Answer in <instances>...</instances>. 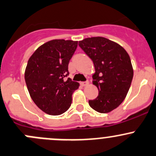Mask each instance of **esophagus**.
<instances>
[{
  "mask_svg": "<svg viewBox=\"0 0 156 156\" xmlns=\"http://www.w3.org/2000/svg\"><path fill=\"white\" fill-rule=\"evenodd\" d=\"M80 84H81V86H87L88 84H89V81H85V82H81V83H80Z\"/></svg>",
  "mask_w": 156,
  "mask_h": 156,
  "instance_id": "1",
  "label": "esophagus"
}]
</instances>
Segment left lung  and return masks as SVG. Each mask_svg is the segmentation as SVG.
I'll return each mask as SVG.
<instances>
[{
    "label": "left lung",
    "instance_id": "1",
    "mask_svg": "<svg viewBox=\"0 0 156 156\" xmlns=\"http://www.w3.org/2000/svg\"><path fill=\"white\" fill-rule=\"evenodd\" d=\"M79 45L95 66L92 83L98 95L89 100V105L99 113H108L123 102L130 87L133 70L130 56L122 46L104 37L86 38Z\"/></svg>",
    "mask_w": 156,
    "mask_h": 156
}]
</instances>
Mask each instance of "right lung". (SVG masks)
<instances>
[{
	"label": "right lung",
	"instance_id": "add662e5",
	"mask_svg": "<svg viewBox=\"0 0 156 156\" xmlns=\"http://www.w3.org/2000/svg\"><path fill=\"white\" fill-rule=\"evenodd\" d=\"M77 41L54 39L38 47L29 58L25 81L32 101L44 113L60 115L72 103V94L80 84L65 80Z\"/></svg>",
	"mask_w": 156,
	"mask_h": 156
}]
</instances>
